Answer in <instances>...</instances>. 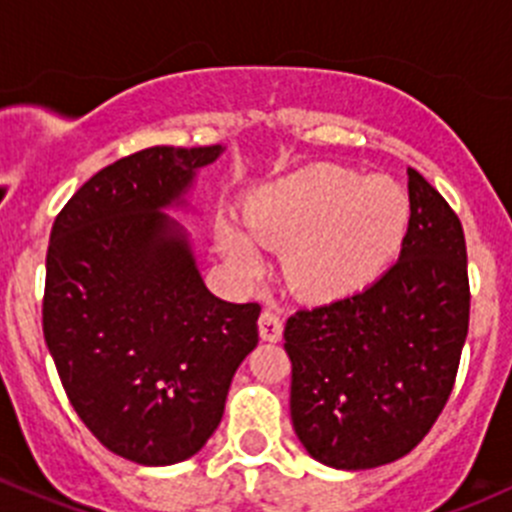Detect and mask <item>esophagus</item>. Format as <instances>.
Returning <instances> with one entry per match:
<instances>
[{
  "label": "esophagus",
  "mask_w": 512,
  "mask_h": 512,
  "mask_svg": "<svg viewBox=\"0 0 512 512\" xmlns=\"http://www.w3.org/2000/svg\"><path fill=\"white\" fill-rule=\"evenodd\" d=\"M257 328H260L262 341L278 343L283 338V321L272 310H262L260 321H257Z\"/></svg>",
  "instance_id": "obj_1"
}]
</instances>
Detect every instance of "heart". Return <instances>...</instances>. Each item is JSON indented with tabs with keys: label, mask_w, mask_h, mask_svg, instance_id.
I'll return each mask as SVG.
<instances>
[{
	"label": "heart",
	"mask_w": 512,
	"mask_h": 512,
	"mask_svg": "<svg viewBox=\"0 0 512 512\" xmlns=\"http://www.w3.org/2000/svg\"><path fill=\"white\" fill-rule=\"evenodd\" d=\"M407 191L389 176H361L336 164H313L257 189L245 209L250 236L283 252L285 283L300 298H343L379 278L407 234ZM252 239V240H253ZM251 240V241H252ZM242 229L222 222L219 250L242 278L262 257Z\"/></svg>",
	"instance_id": "heart-1"
}]
</instances>
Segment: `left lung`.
I'll return each mask as SVG.
<instances>
[{
  "mask_svg": "<svg viewBox=\"0 0 512 512\" xmlns=\"http://www.w3.org/2000/svg\"><path fill=\"white\" fill-rule=\"evenodd\" d=\"M401 255L374 285L285 323L290 417L313 460L371 470L409 455L455 386L470 323L465 232L409 169Z\"/></svg>",
  "mask_w": 512,
  "mask_h": 512,
  "instance_id": "left-lung-1",
  "label": "left lung"
}]
</instances>
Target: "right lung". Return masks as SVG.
<instances>
[{"label":"right lung","instance_id":"add662e5","mask_svg":"<svg viewBox=\"0 0 512 512\" xmlns=\"http://www.w3.org/2000/svg\"><path fill=\"white\" fill-rule=\"evenodd\" d=\"M224 146H154L100 169L57 214L42 333L70 404L103 447L161 467L202 450L257 346V303H227L199 275L186 209Z\"/></svg>","mask_w":512,"mask_h":512}]
</instances>
